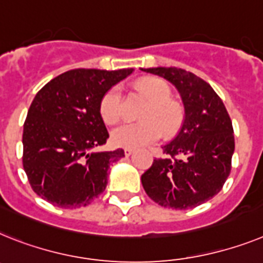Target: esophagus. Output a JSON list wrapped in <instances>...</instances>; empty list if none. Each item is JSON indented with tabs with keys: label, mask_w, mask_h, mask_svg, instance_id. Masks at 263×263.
Here are the masks:
<instances>
[{
	"label": "esophagus",
	"mask_w": 263,
	"mask_h": 263,
	"mask_svg": "<svg viewBox=\"0 0 263 263\" xmlns=\"http://www.w3.org/2000/svg\"><path fill=\"white\" fill-rule=\"evenodd\" d=\"M123 152H125V156H127V157L132 156V154L134 153L133 149H125V150H123Z\"/></svg>",
	"instance_id": "obj_1"
}]
</instances>
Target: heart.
<instances>
[{"instance_id":"obj_1","label":"heart","mask_w":263,"mask_h":263,"mask_svg":"<svg viewBox=\"0 0 263 263\" xmlns=\"http://www.w3.org/2000/svg\"><path fill=\"white\" fill-rule=\"evenodd\" d=\"M145 96L152 101V106L143 116L146 122L123 123L111 132V142L118 147L137 149L158 141L165 127L169 133L179 127L182 122V109L173 102L172 89L159 78H145L138 84ZM100 114L109 125L117 123L123 114V96L121 86H111L102 96L100 102ZM157 121H156L155 120ZM163 123L162 125L158 122Z\"/></svg>"}]
</instances>
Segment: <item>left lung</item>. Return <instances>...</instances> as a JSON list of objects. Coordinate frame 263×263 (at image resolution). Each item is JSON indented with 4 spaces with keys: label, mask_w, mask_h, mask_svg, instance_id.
Masks as SVG:
<instances>
[{
    "label": "left lung",
    "mask_w": 263,
    "mask_h": 263,
    "mask_svg": "<svg viewBox=\"0 0 263 263\" xmlns=\"http://www.w3.org/2000/svg\"><path fill=\"white\" fill-rule=\"evenodd\" d=\"M141 70L174 85L185 107L178 134L162 146L166 157L154 159L141 176L143 189L163 208H196L218 194L230 174L232 120L218 94L196 74L178 67Z\"/></svg>",
    "instance_id": "1"
}]
</instances>
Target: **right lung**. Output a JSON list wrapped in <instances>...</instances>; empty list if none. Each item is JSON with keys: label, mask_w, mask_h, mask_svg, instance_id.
<instances>
[{"label": "right lung", "mask_w": 263, "mask_h": 263, "mask_svg": "<svg viewBox=\"0 0 263 263\" xmlns=\"http://www.w3.org/2000/svg\"><path fill=\"white\" fill-rule=\"evenodd\" d=\"M133 69H74L35 94L24 123V170L37 196L58 208L89 205L107 185L110 163L122 149L94 152L109 138L101 98Z\"/></svg>", "instance_id": "right-lung-1"}]
</instances>
